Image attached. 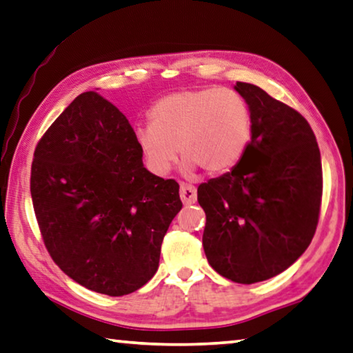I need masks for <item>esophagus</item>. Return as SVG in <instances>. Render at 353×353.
<instances>
[{"instance_id":"esophagus-1","label":"esophagus","mask_w":353,"mask_h":353,"mask_svg":"<svg viewBox=\"0 0 353 353\" xmlns=\"http://www.w3.org/2000/svg\"><path fill=\"white\" fill-rule=\"evenodd\" d=\"M181 199L185 205H191L197 201V191L190 183H181Z\"/></svg>"}]
</instances>
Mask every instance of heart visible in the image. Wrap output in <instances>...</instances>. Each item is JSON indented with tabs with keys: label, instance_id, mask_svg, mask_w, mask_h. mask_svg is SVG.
<instances>
[{
	"label": "heart",
	"instance_id": "heart-1",
	"mask_svg": "<svg viewBox=\"0 0 353 353\" xmlns=\"http://www.w3.org/2000/svg\"><path fill=\"white\" fill-rule=\"evenodd\" d=\"M151 126L139 128L136 142L150 168L166 174L177 159L183 168L219 176L233 170L252 136V110L239 92L221 88L182 89L159 99Z\"/></svg>",
	"mask_w": 353,
	"mask_h": 353
}]
</instances>
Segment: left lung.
<instances>
[{"label":"left lung","instance_id":"obj_1","mask_svg":"<svg viewBox=\"0 0 353 353\" xmlns=\"http://www.w3.org/2000/svg\"><path fill=\"white\" fill-rule=\"evenodd\" d=\"M252 110V140L234 168L197 188L210 265L253 284L287 270L316 232L321 154L303 115L259 86H234Z\"/></svg>","mask_w":353,"mask_h":353}]
</instances>
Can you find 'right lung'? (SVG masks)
Segmentation results:
<instances>
[{"label": "right lung", "mask_w": 353, "mask_h": 353, "mask_svg": "<svg viewBox=\"0 0 353 353\" xmlns=\"http://www.w3.org/2000/svg\"><path fill=\"white\" fill-rule=\"evenodd\" d=\"M136 132L99 92L80 94L38 142L30 194L50 258L89 290L123 296L159 267L179 183L143 166Z\"/></svg>", "instance_id": "add662e5"}]
</instances>
